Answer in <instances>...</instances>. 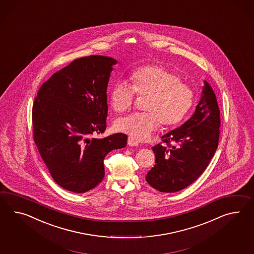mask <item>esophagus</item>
Listing matches in <instances>:
<instances>
[{"instance_id": "1", "label": "esophagus", "mask_w": 254, "mask_h": 254, "mask_svg": "<svg viewBox=\"0 0 254 254\" xmlns=\"http://www.w3.org/2000/svg\"><path fill=\"white\" fill-rule=\"evenodd\" d=\"M127 144H128L129 146H132V147H136V146L138 145V142L136 141L134 137L128 136V138H127Z\"/></svg>"}]
</instances>
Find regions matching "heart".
Returning <instances> with one entry per match:
<instances>
[{"label":"heart","instance_id":"b5f03b06","mask_svg":"<svg viewBox=\"0 0 254 254\" xmlns=\"http://www.w3.org/2000/svg\"><path fill=\"white\" fill-rule=\"evenodd\" d=\"M132 86L126 81L112 87L109 101L113 110L122 115L133 107L136 94L146 96L142 113H136L116 121L118 131L136 139L151 135L161 123L169 127L180 123L190 111L194 92L180 75L161 64H148L136 68L130 74Z\"/></svg>","mask_w":254,"mask_h":254}]
</instances>
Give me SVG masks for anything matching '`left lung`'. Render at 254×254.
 <instances>
[{
  "label": "left lung",
  "instance_id": "obj_1",
  "mask_svg": "<svg viewBox=\"0 0 254 254\" xmlns=\"http://www.w3.org/2000/svg\"><path fill=\"white\" fill-rule=\"evenodd\" d=\"M220 112L217 97L204 81L203 95L192 118L161 136L152 147L156 161L146 175L149 186L175 192L192 184L208 166L218 146Z\"/></svg>",
  "mask_w": 254,
  "mask_h": 254
}]
</instances>
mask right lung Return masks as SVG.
I'll list each match as a JSON object with an SVG mask.
<instances>
[{
    "instance_id": "obj_1",
    "label": "right lung",
    "mask_w": 254,
    "mask_h": 254,
    "mask_svg": "<svg viewBox=\"0 0 254 254\" xmlns=\"http://www.w3.org/2000/svg\"><path fill=\"white\" fill-rule=\"evenodd\" d=\"M115 64L98 55L74 60L44 82L34 101V141L52 178L70 192L99 185L105 156L127 145L123 133L93 137L106 128V90Z\"/></svg>"
}]
</instances>
